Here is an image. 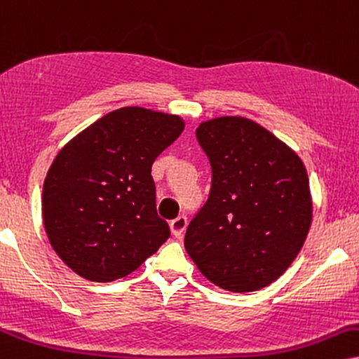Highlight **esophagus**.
<instances>
[{
  "mask_svg": "<svg viewBox=\"0 0 359 359\" xmlns=\"http://www.w3.org/2000/svg\"><path fill=\"white\" fill-rule=\"evenodd\" d=\"M187 224H188V219L184 218V216H178V218L172 219L171 223H170L171 233L175 234L176 238H183L184 229H187Z\"/></svg>",
  "mask_w": 359,
  "mask_h": 359,
  "instance_id": "34e87169",
  "label": "esophagus"
}]
</instances>
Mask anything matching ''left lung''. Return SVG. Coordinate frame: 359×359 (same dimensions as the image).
I'll list each match as a JSON object with an SVG mask.
<instances>
[{
    "instance_id": "left-lung-1",
    "label": "left lung",
    "mask_w": 359,
    "mask_h": 359,
    "mask_svg": "<svg viewBox=\"0 0 359 359\" xmlns=\"http://www.w3.org/2000/svg\"><path fill=\"white\" fill-rule=\"evenodd\" d=\"M211 191L187 229L184 248L203 276L234 293L271 285L290 268L313 219L302 158L253 119L200 123Z\"/></svg>"
}]
</instances>
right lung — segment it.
Masks as SVG:
<instances>
[{"instance_id":"1","label":"right lung","mask_w":359,"mask_h":359,"mask_svg":"<svg viewBox=\"0 0 359 359\" xmlns=\"http://www.w3.org/2000/svg\"><path fill=\"white\" fill-rule=\"evenodd\" d=\"M183 130L178 114L125 106L57 151L43 184V224L53 250L78 276L126 278L168 240L151 166Z\"/></svg>"}]
</instances>
